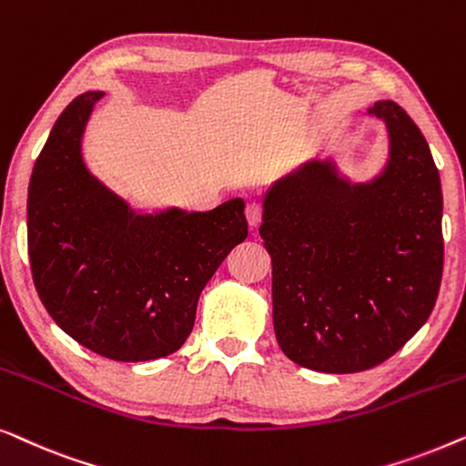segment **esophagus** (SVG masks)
<instances>
[{
  "instance_id": "1",
  "label": "esophagus",
  "mask_w": 466,
  "mask_h": 466,
  "mask_svg": "<svg viewBox=\"0 0 466 466\" xmlns=\"http://www.w3.org/2000/svg\"><path fill=\"white\" fill-rule=\"evenodd\" d=\"M246 218H248V225H250L252 228H257L260 225V220H263V206H260V203H257V201L248 203Z\"/></svg>"
}]
</instances>
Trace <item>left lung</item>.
Listing matches in <instances>:
<instances>
[{"mask_svg":"<svg viewBox=\"0 0 466 466\" xmlns=\"http://www.w3.org/2000/svg\"><path fill=\"white\" fill-rule=\"evenodd\" d=\"M386 127L384 167L365 182L314 158L263 197L273 330L311 371L356 373L399 352L429 320L443 271V195L422 131L403 107L367 110Z\"/></svg>","mask_w":466,"mask_h":466,"instance_id":"obj_1","label":"left lung"}]
</instances>
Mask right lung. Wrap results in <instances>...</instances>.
Listing matches in <instances>:
<instances>
[{
	"mask_svg": "<svg viewBox=\"0 0 466 466\" xmlns=\"http://www.w3.org/2000/svg\"><path fill=\"white\" fill-rule=\"evenodd\" d=\"M101 97L78 95L34 165L31 273L50 318L80 346L120 362L165 359L193 330L201 290L248 238L246 201L233 197L209 212L133 209L82 157Z\"/></svg>",
	"mask_w": 466,
	"mask_h": 466,
	"instance_id": "obj_1",
	"label": "right lung"
}]
</instances>
